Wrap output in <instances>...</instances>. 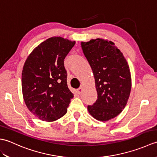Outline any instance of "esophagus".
<instances>
[{
  "instance_id": "obj_1",
  "label": "esophagus",
  "mask_w": 157,
  "mask_h": 157,
  "mask_svg": "<svg viewBox=\"0 0 157 157\" xmlns=\"http://www.w3.org/2000/svg\"><path fill=\"white\" fill-rule=\"evenodd\" d=\"M82 92H83V88H82V87L79 88L78 90H77V93H78V94H81Z\"/></svg>"
}]
</instances>
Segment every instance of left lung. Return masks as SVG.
I'll return each mask as SVG.
<instances>
[{
    "label": "left lung",
    "instance_id": "1",
    "mask_svg": "<svg viewBox=\"0 0 157 157\" xmlns=\"http://www.w3.org/2000/svg\"><path fill=\"white\" fill-rule=\"evenodd\" d=\"M81 45L92 69L98 94L88 110L96 119L109 121L121 113L128 101L132 79L128 63L111 41L97 38Z\"/></svg>",
    "mask_w": 157,
    "mask_h": 157
}]
</instances>
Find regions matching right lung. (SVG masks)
<instances>
[{"instance_id":"right-lung-1","label":"right lung","mask_w":157,"mask_h":157,"mask_svg":"<svg viewBox=\"0 0 157 157\" xmlns=\"http://www.w3.org/2000/svg\"><path fill=\"white\" fill-rule=\"evenodd\" d=\"M52 37L38 45L26 59L21 86L28 109L40 119L53 121L66 114L73 94L68 88L64 59L75 45Z\"/></svg>"}]
</instances>
